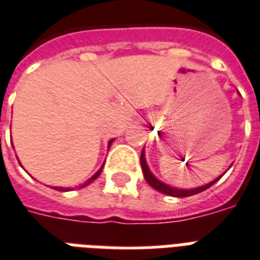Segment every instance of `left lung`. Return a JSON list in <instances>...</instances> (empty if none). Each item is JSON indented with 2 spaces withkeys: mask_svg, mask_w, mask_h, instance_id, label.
Here are the masks:
<instances>
[{
  "mask_svg": "<svg viewBox=\"0 0 260 260\" xmlns=\"http://www.w3.org/2000/svg\"><path fill=\"white\" fill-rule=\"evenodd\" d=\"M140 165H142L143 174H144V178H146L147 183H148L151 187H154L155 190L160 191V193L167 194V196H173V197H189V196H194V194L201 193V191H204V190H206L208 187H210V186L213 185V183H216V182L221 178H217V179H214L213 182H210V183H208V185L205 186H201V187H197V189L183 190L178 189V187H174V186L166 185V183H163V182H160L159 179H156V178L151 174L148 166H147L146 158H144V151H142V155H140Z\"/></svg>",
  "mask_w": 260,
  "mask_h": 260,
  "instance_id": "1",
  "label": "left lung"
}]
</instances>
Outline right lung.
Masks as SVG:
<instances>
[{"label":"right lung","instance_id":"right-lung-1","mask_svg":"<svg viewBox=\"0 0 260 260\" xmlns=\"http://www.w3.org/2000/svg\"><path fill=\"white\" fill-rule=\"evenodd\" d=\"M110 143H112V140H110ZM110 143H109V144H110ZM101 171H102V167H101V169H100V170H98V171H97V173L94 174L93 177L90 178L89 181H87V182H86V183H85V185H83V186H86V185H89V183H91V182H93V181H95V179H97V178H98V175H100V174H101ZM54 189L59 190V191H64V190H67V189H64V187H54Z\"/></svg>","mask_w":260,"mask_h":260}]
</instances>
